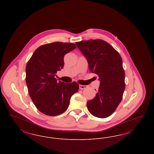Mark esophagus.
Listing matches in <instances>:
<instances>
[{
	"instance_id": "1",
	"label": "esophagus",
	"mask_w": 154,
	"mask_h": 154,
	"mask_svg": "<svg viewBox=\"0 0 154 154\" xmlns=\"http://www.w3.org/2000/svg\"><path fill=\"white\" fill-rule=\"evenodd\" d=\"M87 85H79V88L80 89H85V88H87Z\"/></svg>"
}]
</instances>
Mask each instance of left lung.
<instances>
[{
  "instance_id": "obj_1",
  "label": "left lung",
  "mask_w": 154,
  "mask_h": 154,
  "mask_svg": "<svg viewBox=\"0 0 154 154\" xmlns=\"http://www.w3.org/2000/svg\"><path fill=\"white\" fill-rule=\"evenodd\" d=\"M88 61L91 72L97 74L100 86L94 99L87 102L89 112L96 117L111 116L121 102L125 88L122 60L110 44L102 40L76 42Z\"/></svg>"
}]
</instances>
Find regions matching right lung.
Instances as JSON below:
<instances>
[{
  "label": "right lung",
  "mask_w": 154,
  "mask_h": 154,
  "mask_svg": "<svg viewBox=\"0 0 154 154\" xmlns=\"http://www.w3.org/2000/svg\"><path fill=\"white\" fill-rule=\"evenodd\" d=\"M76 48L73 43L54 42L37 48L26 66V83L32 102L44 114L56 116L65 112L79 85L55 78L63 68L65 55Z\"/></svg>",
  "instance_id": "right-lung-1"
}]
</instances>
